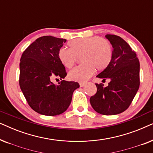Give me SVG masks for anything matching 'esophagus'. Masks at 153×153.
Instances as JSON below:
<instances>
[{
    "label": "esophagus",
    "instance_id": "obj_1",
    "mask_svg": "<svg viewBox=\"0 0 153 153\" xmlns=\"http://www.w3.org/2000/svg\"><path fill=\"white\" fill-rule=\"evenodd\" d=\"M79 85H80L81 87H83L85 85V83H79Z\"/></svg>",
    "mask_w": 153,
    "mask_h": 153
}]
</instances>
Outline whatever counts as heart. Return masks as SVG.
<instances>
[{"mask_svg": "<svg viewBox=\"0 0 153 153\" xmlns=\"http://www.w3.org/2000/svg\"><path fill=\"white\" fill-rule=\"evenodd\" d=\"M70 49L62 47L58 50L60 62L65 67L71 68L81 58L82 65L75 67L68 73L71 80L84 82L93 76L95 69L105 70L111 61L112 46L107 39L99 36L77 38L69 42Z\"/></svg>", "mask_w": 153, "mask_h": 153, "instance_id": "heart-1", "label": "heart"}]
</instances>
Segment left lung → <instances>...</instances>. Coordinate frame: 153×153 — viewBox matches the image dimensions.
<instances>
[{
	"label": "left lung",
	"instance_id": "1",
	"mask_svg": "<svg viewBox=\"0 0 153 153\" xmlns=\"http://www.w3.org/2000/svg\"><path fill=\"white\" fill-rule=\"evenodd\" d=\"M111 44L113 57L110 64L97 76L110 79L108 86L95 83L97 93L90 102L96 112L105 116L120 114L127 109L140 85V64L136 52L120 37L108 34Z\"/></svg>",
	"mask_w": 153,
	"mask_h": 153
}]
</instances>
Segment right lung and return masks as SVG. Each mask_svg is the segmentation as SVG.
Instances as JSON below:
<instances>
[{
    "instance_id": "obj_1",
    "label": "right lung",
    "mask_w": 153,
    "mask_h": 153,
    "mask_svg": "<svg viewBox=\"0 0 153 153\" xmlns=\"http://www.w3.org/2000/svg\"><path fill=\"white\" fill-rule=\"evenodd\" d=\"M65 42L53 36L40 37L27 47L21 58V90L30 108L42 115L53 116L65 111L73 92L79 87L75 81L62 80L58 85L52 82L67 75L58 56Z\"/></svg>"
}]
</instances>
